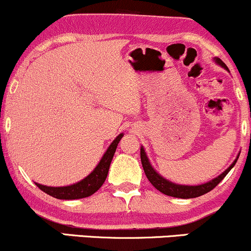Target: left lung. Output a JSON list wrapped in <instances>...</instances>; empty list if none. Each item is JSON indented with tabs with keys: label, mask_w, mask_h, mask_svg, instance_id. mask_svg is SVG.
<instances>
[{
	"label": "left lung",
	"mask_w": 251,
	"mask_h": 251,
	"mask_svg": "<svg viewBox=\"0 0 251 251\" xmlns=\"http://www.w3.org/2000/svg\"><path fill=\"white\" fill-rule=\"evenodd\" d=\"M217 63H220L222 67L226 68V65L222 61L221 59H216ZM140 159H142V164H143V169L144 172H145L146 177L150 180V183L154 186L155 189L159 190L160 192H163L164 195L166 196H171V197H176V198H195V197H200V196H203L205 194H208L209 191H211L212 189H215L218 184L223 180V178L229 174V171L235 166L237 159L235 160L231 165L227 168L223 174L218 176L217 178L212 179L211 181L205 184H201V185H197V186H188V185H178V184H174L171 181L164 179L162 176H159L157 172L152 169V166L150 165L148 157H146L145 151L144 149H140Z\"/></svg>",
	"instance_id": "8db88e82"
}]
</instances>
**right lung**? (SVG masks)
Segmentation results:
<instances>
[{
    "mask_svg": "<svg viewBox=\"0 0 251 251\" xmlns=\"http://www.w3.org/2000/svg\"><path fill=\"white\" fill-rule=\"evenodd\" d=\"M123 134H119L113 143L109 145V148L103 154L102 159L98 164V166L93 170L91 175H88L85 179L80 180L79 183L73 184L70 186H60V188H53V186H45L41 184H36V186L47 195L51 197L57 198V200H79V198H85L88 196L93 195L100 189L103 181L107 177L109 165H111L112 159H113L114 152H116L118 143L122 139Z\"/></svg>",
    "mask_w": 251,
    "mask_h": 251,
    "instance_id": "obj_1",
    "label": "right lung"
}]
</instances>
